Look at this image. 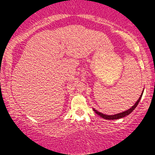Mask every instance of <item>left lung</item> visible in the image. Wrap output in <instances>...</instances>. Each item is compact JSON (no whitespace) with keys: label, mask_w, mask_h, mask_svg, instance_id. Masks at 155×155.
Returning <instances> with one entry per match:
<instances>
[{"label":"left lung","mask_w":155,"mask_h":155,"mask_svg":"<svg viewBox=\"0 0 155 155\" xmlns=\"http://www.w3.org/2000/svg\"><path fill=\"white\" fill-rule=\"evenodd\" d=\"M143 91H142V93H141L140 97V98H139V99L137 100V101L136 102V103H135L134 105H133V106L132 107H131V108H130L129 109H128V110H127V111H124V112L119 113V114H115V115H105V114H102V113L99 112V111H97V110L94 109H93V110H94V111H95V113H96V114H98V115H100V116L102 117H103V118H104V119H106V120H117V119L122 118V117H125V116H127V115H129V114H130V113L132 112V111H133V110H134V109L136 108V107L137 106L138 103H140V100H141V96H142V95H143Z\"/></svg>","instance_id":"left-lung-1"}]
</instances>
